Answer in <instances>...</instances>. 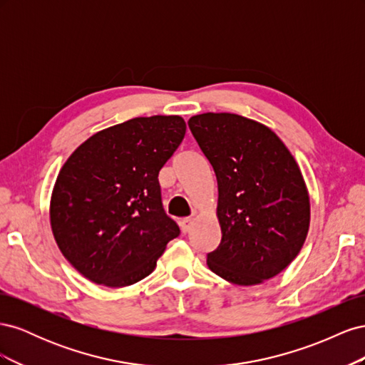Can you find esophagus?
Returning <instances> with one entry per match:
<instances>
[{
    "label": "esophagus",
    "mask_w": 365,
    "mask_h": 365,
    "mask_svg": "<svg viewBox=\"0 0 365 365\" xmlns=\"http://www.w3.org/2000/svg\"><path fill=\"white\" fill-rule=\"evenodd\" d=\"M180 227H181V231H182L184 235H185V233H189L190 228H192V219H189V217L182 219L181 222H180Z\"/></svg>",
    "instance_id": "34e87169"
}]
</instances>
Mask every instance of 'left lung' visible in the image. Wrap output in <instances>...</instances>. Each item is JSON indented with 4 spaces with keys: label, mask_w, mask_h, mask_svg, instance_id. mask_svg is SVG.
I'll return each instance as SVG.
<instances>
[{
    "label": "left lung",
    "mask_w": 365,
    "mask_h": 365,
    "mask_svg": "<svg viewBox=\"0 0 365 365\" xmlns=\"http://www.w3.org/2000/svg\"><path fill=\"white\" fill-rule=\"evenodd\" d=\"M189 128L217 180L222 239L207 254L208 268L240 286L275 277L298 256L311 220L297 161L268 126L247 117L205 113Z\"/></svg>",
    "instance_id": "8db88e82"
}]
</instances>
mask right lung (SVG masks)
<instances>
[{
	"label": "right lung",
	"instance_id": "add662e5",
	"mask_svg": "<svg viewBox=\"0 0 365 365\" xmlns=\"http://www.w3.org/2000/svg\"><path fill=\"white\" fill-rule=\"evenodd\" d=\"M184 135L180 115L137 117L97 132L65 161L50 222L63 257L83 277L109 288L134 284L180 236L164 213L158 173Z\"/></svg>",
	"mask_w": 365,
	"mask_h": 365
}]
</instances>
